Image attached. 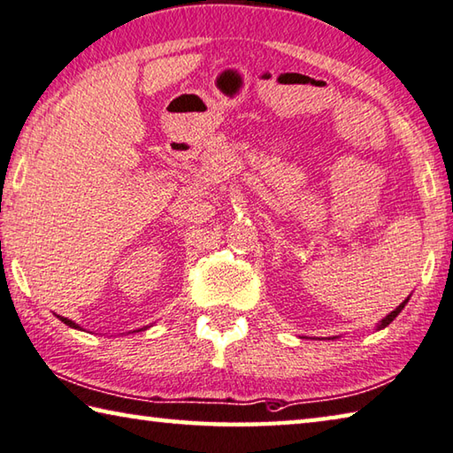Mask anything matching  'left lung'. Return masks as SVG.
Returning <instances> with one entry per match:
<instances>
[{
	"mask_svg": "<svg viewBox=\"0 0 453 453\" xmlns=\"http://www.w3.org/2000/svg\"><path fill=\"white\" fill-rule=\"evenodd\" d=\"M408 300H410V296H408L406 300H403V303H402V304H400L398 308H395V311H392L390 314H388V316H386V319H384L382 322H380V324H378V330H382V328H386V326H388V324H390V322H392V320L395 319V316H398V314H400V312L403 311V306H406V304H408Z\"/></svg>",
	"mask_w": 453,
	"mask_h": 453,
	"instance_id": "1",
	"label": "left lung"
}]
</instances>
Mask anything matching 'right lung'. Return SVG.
Returning <instances> with one entry per match:
<instances>
[{
	"instance_id": "add662e5",
	"label": "right lung",
	"mask_w": 453,
	"mask_h": 453,
	"mask_svg": "<svg viewBox=\"0 0 453 453\" xmlns=\"http://www.w3.org/2000/svg\"><path fill=\"white\" fill-rule=\"evenodd\" d=\"M59 320L63 322V324H67V326H71V328H77L79 330V324H75L73 320H69V319H63V316H59ZM142 330V328H141Z\"/></svg>"
}]
</instances>
